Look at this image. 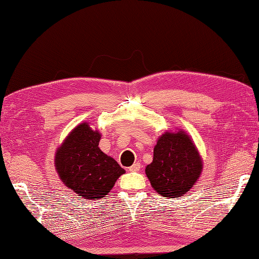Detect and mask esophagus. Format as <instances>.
Returning <instances> with one entry per match:
<instances>
[{
  "instance_id": "34e87169",
  "label": "esophagus",
  "mask_w": 259,
  "mask_h": 259,
  "mask_svg": "<svg viewBox=\"0 0 259 259\" xmlns=\"http://www.w3.org/2000/svg\"><path fill=\"white\" fill-rule=\"evenodd\" d=\"M140 168H141V164L139 162H136L133 164V166L129 167V171H139Z\"/></svg>"
}]
</instances>
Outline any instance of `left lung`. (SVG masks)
Instances as JSON below:
<instances>
[{"label": "left lung", "instance_id": "8db88e82", "mask_svg": "<svg viewBox=\"0 0 259 259\" xmlns=\"http://www.w3.org/2000/svg\"><path fill=\"white\" fill-rule=\"evenodd\" d=\"M202 168V158L191 137L183 129H175L159 137L152 162L145 171L159 195L179 198L195 186Z\"/></svg>", "mask_w": 259, "mask_h": 259}]
</instances>
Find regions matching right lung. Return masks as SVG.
Returning <instances> with one entry per match:
<instances>
[{"instance_id":"right-lung-1","label":"right lung","mask_w":259,"mask_h":259,"mask_svg":"<svg viewBox=\"0 0 259 259\" xmlns=\"http://www.w3.org/2000/svg\"><path fill=\"white\" fill-rule=\"evenodd\" d=\"M101 134L89 122L71 130L57 148L54 167L62 183L84 199L97 200L108 195L125 170L99 148Z\"/></svg>"}]
</instances>
